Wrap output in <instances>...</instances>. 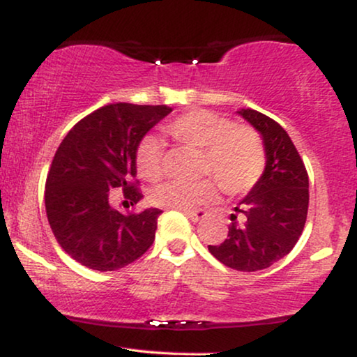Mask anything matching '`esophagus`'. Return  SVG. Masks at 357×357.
<instances>
[{
    "label": "esophagus",
    "instance_id": "1",
    "mask_svg": "<svg viewBox=\"0 0 357 357\" xmlns=\"http://www.w3.org/2000/svg\"><path fill=\"white\" fill-rule=\"evenodd\" d=\"M185 213V216H187L190 221L192 222H198V221H202L203 218H206V211H204V209H198V211H183Z\"/></svg>",
    "mask_w": 357,
    "mask_h": 357
}]
</instances>
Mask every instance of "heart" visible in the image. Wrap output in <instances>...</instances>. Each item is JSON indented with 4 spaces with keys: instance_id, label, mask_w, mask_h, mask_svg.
I'll use <instances>...</instances> for the list:
<instances>
[{
    "instance_id": "1",
    "label": "heart",
    "mask_w": 357,
    "mask_h": 357,
    "mask_svg": "<svg viewBox=\"0 0 357 357\" xmlns=\"http://www.w3.org/2000/svg\"><path fill=\"white\" fill-rule=\"evenodd\" d=\"M165 131L180 143L203 151V170L218 180L227 195L247 193L258 183L265 170L266 155L260 135L250 126L234 125L211 110L195 109L170 121ZM136 167L141 177L155 180L162 174V144L158 136L148 135L136 148ZM216 183L213 178L198 182L170 180L151 193L160 208L187 211L213 202Z\"/></svg>"
}]
</instances>
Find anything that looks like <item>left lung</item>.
Segmentation results:
<instances>
[{
  "mask_svg": "<svg viewBox=\"0 0 357 357\" xmlns=\"http://www.w3.org/2000/svg\"><path fill=\"white\" fill-rule=\"evenodd\" d=\"M237 114L261 135L266 164L258 183L234 208L226 241L208 250L232 270L258 271L286 257L299 241L309 209V175L280 123L252 109Z\"/></svg>",
  "mask_w": 357,
  "mask_h": 357,
  "instance_id": "1",
  "label": "left lung"
}]
</instances>
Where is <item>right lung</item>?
I'll use <instances>...</instances> for the list:
<instances>
[{
	"instance_id": "obj_1",
	"label": "right lung",
	"mask_w": 357,
	"mask_h": 357,
	"mask_svg": "<svg viewBox=\"0 0 357 357\" xmlns=\"http://www.w3.org/2000/svg\"><path fill=\"white\" fill-rule=\"evenodd\" d=\"M172 109L119 102L100 107L73 126L58 146L45 183L52 232L71 258L91 270L115 271L153 245L160 209L121 214L112 190L123 192V206L143 198L136 182V148Z\"/></svg>"
}]
</instances>
